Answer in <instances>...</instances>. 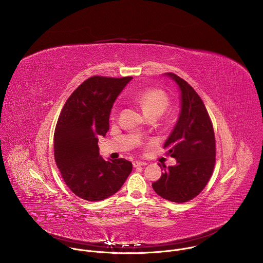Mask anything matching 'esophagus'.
I'll use <instances>...</instances> for the list:
<instances>
[{"label": "esophagus", "instance_id": "34e87169", "mask_svg": "<svg viewBox=\"0 0 263 263\" xmlns=\"http://www.w3.org/2000/svg\"><path fill=\"white\" fill-rule=\"evenodd\" d=\"M144 165H146V162L138 161V160L133 161V166H134V167H137V166H144Z\"/></svg>", "mask_w": 263, "mask_h": 263}]
</instances>
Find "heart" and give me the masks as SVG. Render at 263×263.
I'll use <instances>...</instances> for the list:
<instances>
[{"mask_svg":"<svg viewBox=\"0 0 263 263\" xmlns=\"http://www.w3.org/2000/svg\"><path fill=\"white\" fill-rule=\"evenodd\" d=\"M134 99L140 105L143 114L148 117H160L163 112L167 109L170 101L165 92L159 89H146L137 96Z\"/></svg>","mask_w":263,"mask_h":263,"instance_id":"1","label":"heart"}]
</instances>
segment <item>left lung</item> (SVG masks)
<instances>
[{
  "instance_id": "left-lung-1",
  "label": "left lung",
  "mask_w": 263,
  "mask_h": 263,
  "mask_svg": "<svg viewBox=\"0 0 263 263\" xmlns=\"http://www.w3.org/2000/svg\"><path fill=\"white\" fill-rule=\"evenodd\" d=\"M164 76L180 91V114L163 145L177 164L163 166L164 173L152 186L161 198L184 203L197 197L212 175L215 138L206 107L195 89L173 72Z\"/></svg>"
}]
</instances>
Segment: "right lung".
Masks as SVG:
<instances>
[{
    "mask_svg": "<svg viewBox=\"0 0 263 263\" xmlns=\"http://www.w3.org/2000/svg\"><path fill=\"white\" fill-rule=\"evenodd\" d=\"M132 77L93 76L77 87L64 104L54 134L57 167L79 198L97 202L120 191L132 172L124 158L105 160L99 153V136L109 130L111 109Z\"/></svg>",
    "mask_w": 263,
    "mask_h": 263,
    "instance_id": "obj_1",
    "label": "right lung"
}]
</instances>
